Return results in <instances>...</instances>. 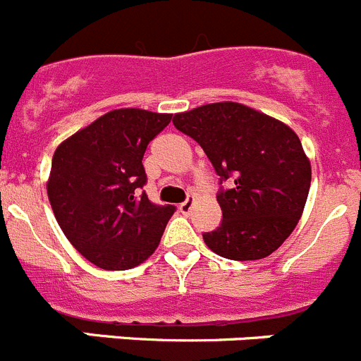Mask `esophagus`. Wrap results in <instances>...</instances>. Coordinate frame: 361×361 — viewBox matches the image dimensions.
<instances>
[{
  "mask_svg": "<svg viewBox=\"0 0 361 361\" xmlns=\"http://www.w3.org/2000/svg\"><path fill=\"white\" fill-rule=\"evenodd\" d=\"M193 204H195V198L193 197H188L186 200L183 202V204H178V211L183 212V214H190V211H191V207H193Z\"/></svg>",
  "mask_w": 361,
  "mask_h": 361,
  "instance_id": "34e87169",
  "label": "esophagus"
}]
</instances>
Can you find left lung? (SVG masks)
<instances>
[{
  "label": "left lung",
  "mask_w": 361,
  "mask_h": 361,
  "mask_svg": "<svg viewBox=\"0 0 361 361\" xmlns=\"http://www.w3.org/2000/svg\"><path fill=\"white\" fill-rule=\"evenodd\" d=\"M219 175L221 225L204 241L230 260L271 255L296 228L310 190V161L296 133L238 102H214L173 116ZM228 182L223 188L221 184Z\"/></svg>",
  "instance_id": "1"
}]
</instances>
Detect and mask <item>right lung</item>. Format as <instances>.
Instances as JSON below:
<instances>
[{"mask_svg": "<svg viewBox=\"0 0 361 361\" xmlns=\"http://www.w3.org/2000/svg\"><path fill=\"white\" fill-rule=\"evenodd\" d=\"M170 120L166 113L113 109L54 152L51 207L71 245L97 267L131 269L159 245L175 205L152 204L142 191V159Z\"/></svg>", "mask_w": 361, "mask_h": 361, "instance_id": "add662e5", "label": "right lung"}]
</instances>
